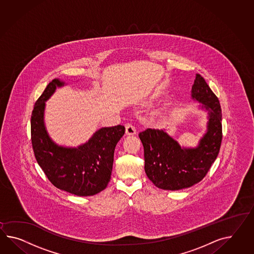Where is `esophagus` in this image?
<instances>
[{"mask_svg": "<svg viewBox=\"0 0 254 254\" xmlns=\"http://www.w3.org/2000/svg\"><path fill=\"white\" fill-rule=\"evenodd\" d=\"M136 133V127L130 123L126 124V134L127 135H135Z\"/></svg>", "mask_w": 254, "mask_h": 254, "instance_id": "esophagus-1", "label": "esophagus"}]
</instances>
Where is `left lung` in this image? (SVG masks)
<instances>
[{
  "label": "left lung",
  "mask_w": 254,
  "mask_h": 254,
  "mask_svg": "<svg viewBox=\"0 0 254 254\" xmlns=\"http://www.w3.org/2000/svg\"><path fill=\"white\" fill-rule=\"evenodd\" d=\"M192 97L208 110L207 132L196 149H182L165 131L147 128L138 134L144 147L145 172L163 190L188 188L204 179L217 159L222 141V114L217 95L200 74L192 87Z\"/></svg>",
  "instance_id": "obj_1"
}]
</instances>
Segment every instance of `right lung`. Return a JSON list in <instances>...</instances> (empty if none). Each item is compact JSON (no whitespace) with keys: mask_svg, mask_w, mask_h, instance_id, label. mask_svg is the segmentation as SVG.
<instances>
[{"mask_svg":"<svg viewBox=\"0 0 254 254\" xmlns=\"http://www.w3.org/2000/svg\"><path fill=\"white\" fill-rule=\"evenodd\" d=\"M63 82L50 81L34 105L31 116V141L37 163L57 188L79 196L103 191L111 179L114 152L124 136L125 127L118 125L96 131L88 142L78 149L57 146L44 126L45 101Z\"/></svg>","mask_w":254,"mask_h":254,"instance_id":"right-lung-1","label":"right lung"}]
</instances>
